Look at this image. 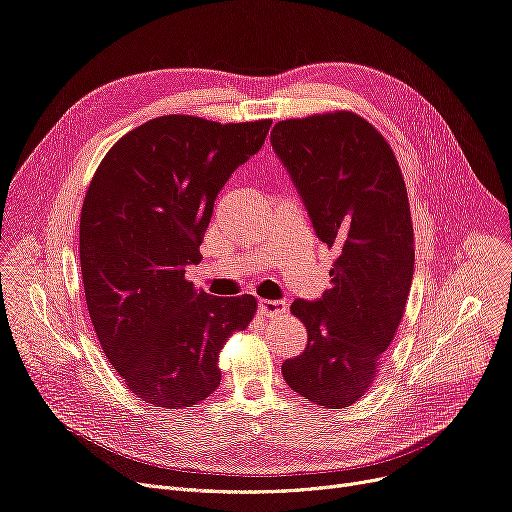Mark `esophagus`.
I'll list each match as a JSON object with an SVG mask.
<instances>
[{"mask_svg":"<svg viewBox=\"0 0 512 512\" xmlns=\"http://www.w3.org/2000/svg\"><path fill=\"white\" fill-rule=\"evenodd\" d=\"M289 310L287 301H272V299H261L259 301V312L268 318H276L282 316Z\"/></svg>","mask_w":512,"mask_h":512,"instance_id":"esophagus-1","label":"esophagus"}]
</instances>
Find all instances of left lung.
<instances>
[{"mask_svg":"<svg viewBox=\"0 0 512 512\" xmlns=\"http://www.w3.org/2000/svg\"><path fill=\"white\" fill-rule=\"evenodd\" d=\"M270 143L318 240L337 253L323 297L293 301L308 346L282 363V377L314 405L342 409L371 386L407 306V187L386 139L352 111L278 122Z\"/></svg>","mask_w":512,"mask_h":512,"instance_id":"obj_1","label":"left lung"}]
</instances>
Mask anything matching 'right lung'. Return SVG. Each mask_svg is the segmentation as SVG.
<instances>
[{
	"label": "right lung",
	"mask_w": 512,
	"mask_h": 512,
	"mask_svg": "<svg viewBox=\"0 0 512 512\" xmlns=\"http://www.w3.org/2000/svg\"><path fill=\"white\" fill-rule=\"evenodd\" d=\"M270 126L162 116L124 135L90 181L80 217L88 314L109 363L145 403L185 409L211 396L225 339L253 320V295L213 297L185 270L202 259L221 187Z\"/></svg>",
	"instance_id": "1"
}]
</instances>
